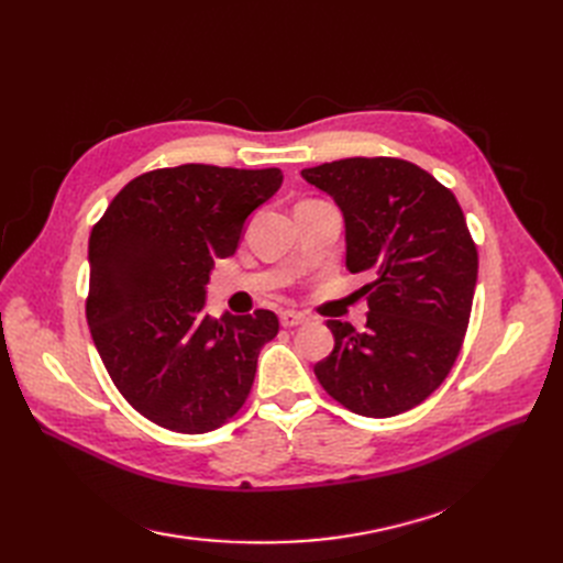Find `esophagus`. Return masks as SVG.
<instances>
[{
  "instance_id": "34e87169",
  "label": "esophagus",
  "mask_w": 563,
  "mask_h": 563,
  "mask_svg": "<svg viewBox=\"0 0 563 563\" xmlns=\"http://www.w3.org/2000/svg\"><path fill=\"white\" fill-rule=\"evenodd\" d=\"M279 321L284 329H296V327H302V323H308V317L300 312H294V310H286V312H282Z\"/></svg>"
}]
</instances>
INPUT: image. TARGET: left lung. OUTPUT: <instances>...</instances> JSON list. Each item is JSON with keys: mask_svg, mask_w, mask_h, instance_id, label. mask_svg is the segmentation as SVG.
<instances>
[{"mask_svg": "<svg viewBox=\"0 0 563 563\" xmlns=\"http://www.w3.org/2000/svg\"><path fill=\"white\" fill-rule=\"evenodd\" d=\"M302 178L345 218V265L373 277L366 329L329 319L335 345L314 376L366 418L422 404L446 380L470 323L479 255L449 187L395 157H350Z\"/></svg>", "mask_w": 563, "mask_h": 563, "instance_id": "left-lung-1", "label": "left lung"}]
</instances>
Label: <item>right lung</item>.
Returning <instances> with one entry per match:
<instances>
[{"instance_id":"add662e5","label":"right lung","mask_w":563,"mask_h":563,"mask_svg":"<svg viewBox=\"0 0 563 563\" xmlns=\"http://www.w3.org/2000/svg\"><path fill=\"white\" fill-rule=\"evenodd\" d=\"M282 180L279 168H157L124 185L91 230V338L122 397L159 428L211 432L249 397L279 319H216L203 305L213 263Z\"/></svg>"}]
</instances>
